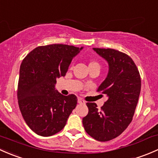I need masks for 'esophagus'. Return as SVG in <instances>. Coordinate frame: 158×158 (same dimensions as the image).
Returning a JSON list of instances; mask_svg holds the SVG:
<instances>
[{"label": "esophagus", "instance_id": "obj_1", "mask_svg": "<svg viewBox=\"0 0 158 158\" xmlns=\"http://www.w3.org/2000/svg\"><path fill=\"white\" fill-rule=\"evenodd\" d=\"M78 103H79V104L85 105V102L84 101L83 99H82V98H78Z\"/></svg>", "mask_w": 158, "mask_h": 158}]
</instances>
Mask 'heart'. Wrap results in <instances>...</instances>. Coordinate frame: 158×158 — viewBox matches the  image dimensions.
Instances as JSON below:
<instances>
[{
	"label": "heart",
	"instance_id": "obj_1",
	"mask_svg": "<svg viewBox=\"0 0 158 158\" xmlns=\"http://www.w3.org/2000/svg\"><path fill=\"white\" fill-rule=\"evenodd\" d=\"M89 66H99V64H98V63H97V62H95V61H91L90 63H89Z\"/></svg>",
	"mask_w": 158,
	"mask_h": 158
}]
</instances>
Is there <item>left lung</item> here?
<instances>
[{
	"mask_svg": "<svg viewBox=\"0 0 158 158\" xmlns=\"http://www.w3.org/2000/svg\"><path fill=\"white\" fill-rule=\"evenodd\" d=\"M93 50L109 64L107 76L98 88L108 99L101 109L95 103L87 102L89 113L82 118V124L94 139L108 141L120 135L131 122L141 81L136 65L127 54L113 49Z\"/></svg>",
	"mask_w": 158,
	"mask_h": 158,
	"instance_id": "8db88e82",
	"label": "left lung"
}]
</instances>
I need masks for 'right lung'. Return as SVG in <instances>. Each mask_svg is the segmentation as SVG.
<instances>
[{"label":"right lung","instance_id":"add662e5","mask_svg":"<svg viewBox=\"0 0 158 158\" xmlns=\"http://www.w3.org/2000/svg\"><path fill=\"white\" fill-rule=\"evenodd\" d=\"M82 49L63 44L42 46L22 61L19 108L27 125L38 135L49 137L60 131L76 108L77 97L62 95L55 85L57 78L66 76L73 59Z\"/></svg>","mask_w":158,"mask_h":158}]
</instances>
